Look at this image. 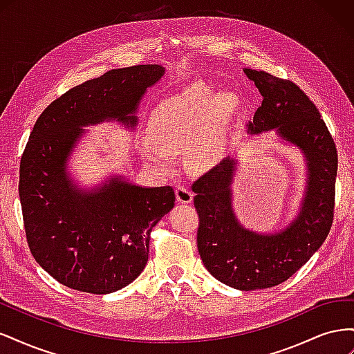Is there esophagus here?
<instances>
[{"mask_svg":"<svg viewBox=\"0 0 354 354\" xmlns=\"http://www.w3.org/2000/svg\"><path fill=\"white\" fill-rule=\"evenodd\" d=\"M176 198L181 203H189V202H192V199H194V194H192L189 189H186L183 186H177L176 187Z\"/></svg>","mask_w":354,"mask_h":354,"instance_id":"obj_1","label":"esophagus"}]
</instances>
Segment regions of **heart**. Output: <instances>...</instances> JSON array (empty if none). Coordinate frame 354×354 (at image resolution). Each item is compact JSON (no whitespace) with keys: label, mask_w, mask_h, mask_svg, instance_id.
I'll use <instances>...</instances> for the list:
<instances>
[{"label":"heart","mask_w":354,"mask_h":354,"mask_svg":"<svg viewBox=\"0 0 354 354\" xmlns=\"http://www.w3.org/2000/svg\"><path fill=\"white\" fill-rule=\"evenodd\" d=\"M238 113L236 95L212 94L205 84L186 87L158 104L147 124V142L140 151L149 164L164 173L176 165L174 152L185 151L195 169L216 165L226 151L230 127Z\"/></svg>","instance_id":"obj_1"}]
</instances>
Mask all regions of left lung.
I'll return each instance as SVG.
<instances>
[{
  "label": "left lung",
  "mask_w": 354,
  "mask_h": 354,
  "mask_svg": "<svg viewBox=\"0 0 354 354\" xmlns=\"http://www.w3.org/2000/svg\"><path fill=\"white\" fill-rule=\"evenodd\" d=\"M263 95L248 122L250 134L276 130L301 149L308 178L301 209L286 229L261 234L245 229L232 208L238 160L224 158L199 177L192 190L199 217L198 251L217 281L241 291L272 288L289 279L326 239L334 220L338 155L315 103L297 84L264 71L243 69Z\"/></svg>",
  "instance_id": "1"
}]
</instances>
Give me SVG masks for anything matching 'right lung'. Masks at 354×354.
<instances>
[{"mask_svg":"<svg viewBox=\"0 0 354 354\" xmlns=\"http://www.w3.org/2000/svg\"><path fill=\"white\" fill-rule=\"evenodd\" d=\"M164 73L159 65L112 69L62 94L34 125L20 159L19 198L29 250L62 285L109 294L145 269L151 232L174 207L173 187L112 177L85 192L73 185L66 164L81 127L116 120L134 128L146 88Z\"/></svg>","mask_w":354,"mask_h":354,"instance_id":"1","label":"right lung"}]
</instances>
